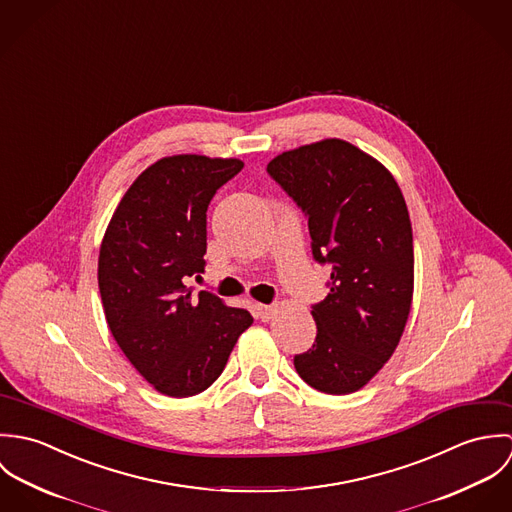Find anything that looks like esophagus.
<instances>
[{
    "label": "esophagus",
    "mask_w": 512,
    "mask_h": 512,
    "mask_svg": "<svg viewBox=\"0 0 512 512\" xmlns=\"http://www.w3.org/2000/svg\"><path fill=\"white\" fill-rule=\"evenodd\" d=\"M276 313V305H266V303H256L254 305V315L262 321H268L272 319V315Z\"/></svg>",
    "instance_id": "1"
}]
</instances>
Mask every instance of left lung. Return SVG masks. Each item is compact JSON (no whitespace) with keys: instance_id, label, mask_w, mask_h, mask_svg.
<instances>
[{"instance_id":"left-lung-1","label":"left lung","mask_w":512,"mask_h":512,"mask_svg":"<svg viewBox=\"0 0 512 512\" xmlns=\"http://www.w3.org/2000/svg\"><path fill=\"white\" fill-rule=\"evenodd\" d=\"M266 171L305 215L313 260L331 270L327 297L311 305L315 343L293 366L319 392H357L392 357L412 305L402 191L382 163L343 140L286 151Z\"/></svg>"}]
</instances>
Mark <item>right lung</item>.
<instances>
[{
  "mask_svg": "<svg viewBox=\"0 0 512 512\" xmlns=\"http://www.w3.org/2000/svg\"><path fill=\"white\" fill-rule=\"evenodd\" d=\"M242 167L240 159L163 157L132 183L106 228L98 288L108 327L165 396L207 390L252 325L246 309L187 288L205 270L209 203Z\"/></svg>",
  "mask_w": 512,
  "mask_h": 512,
  "instance_id": "add662e5",
  "label": "right lung"
}]
</instances>
